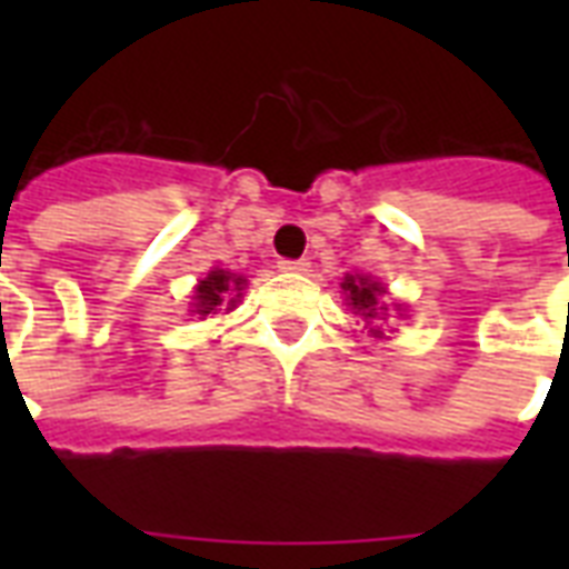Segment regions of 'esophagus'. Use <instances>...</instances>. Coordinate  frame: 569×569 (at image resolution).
I'll return each mask as SVG.
<instances>
[{
    "label": "esophagus",
    "instance_id": "obj_1",
    "mask_svg": "<svg viewBox=\"0 0 569 569\" xmlns=\"http://www.w3.org/2000/svg\"><path fill=\"white\" fill-rule=\"evenodd\" d=\"M277 266H280V271H292V274H307L310 271L307 259H280Z\"/></svg>",
    "mask_w": 569,
    "mask_h": 569
}]
</instances>
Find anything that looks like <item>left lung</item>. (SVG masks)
I'll use <instances>...</instances> for the list:
<instances>
[{"mask_svg":"<svg viewBox=\"0 0 569 569\" xmlns=\"http://www.w3.org/2000/svg\"><path fill=\"white\" fill-rule=\"evenodd\" d=\"M342 289H346L348 301H351V307H355L357 312H363L366 319H378L380 312L387 310L383 303H380V295H383V286L380 283H372L369 277H355L348 274L346 283H342ZM378 333V330H375Z\"/></svg>","mask_w":569,"mask_h":569,"instance_id":"left-lung-1","label":"left lung"}]
</instances>
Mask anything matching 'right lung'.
<instances>
[{
  "label": "right lung",
  "instance_id": "right-lung-1",
  "mask_svg": "<svg viewBox=\"0 0 569 569\" xmlns=\"http://www.w3.org/2000/svg\"><path fill=\"white\" fill-rule=\"evenodd\" d=\"M241 289H244V277L230 274V271H209V277H203L197 286L194 312L209 316V312H218L223 307L230 310L241 298Z\"/></svg>",
  "mask_w": 569,
  "mask_h": 569
}]
</instances>
